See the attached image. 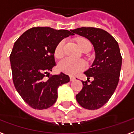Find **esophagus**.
Segmentation results:
<instances>
[{
  "label": "esophagus",
  "instance_id": "1",
  "mask_svg": "<svg viewBox=\"0 0 134 134\" xmlns=\"http://www.w3.org/2000/svg\"><path fill=\"white\" fill-rule=\"evenodd\" d=\"M70 81H74V80H75V77H74V76H70Z\"/></svg>",
  "mask_w": 134,
  "mask_h": 134
}]
</instances>
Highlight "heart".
I'll use <instances>...</instances> for the list:
<instances>
[{
  "label": "heart",
  "mask_w": 134,
  "mask_h": 134,
  "mask_svg": "<svg viewBox=\"0 0 134 134\" xmlns=\"http://www.w3.org/2000/svg\"><path fill=\"white\" fill-rule=\"evenodd\" d=\"M64 40H62L57 44L54 49V56L56 58H62L64 54ZM80 48L82 50L86 46H90V42L87 39H80L78 41ZM58 68L62 72L69 75H74L81 72L86 68V64L82 60H76L71 58H65L59 62Z\"/></svg>",
  "instance_id": "1"
}]
</instances>
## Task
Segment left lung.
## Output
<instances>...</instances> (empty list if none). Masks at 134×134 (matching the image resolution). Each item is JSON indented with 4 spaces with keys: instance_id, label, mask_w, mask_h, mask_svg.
Instances as JSON below:
<instances>
[{
    "instance_id": "obj_1",
    "label": "left lung",
    "mask_w": 134,
    "mask_h": 134,
    "mask_svg": "<svg viewBox=\"0 0 134 134\" xmlns=\"http://www.w3.org/2000/svg\"><path fill=\"white\" fill-rule=\"evenodd\" d=\"M71 31L73 35L89 39L96 52L92 67L85 72L87 81H82V89L76 95V100L85 109H99L111 98L119 81L122 57L118 42L106 31L98 28L81 27ZM90 77H93V81L89 80Z\"/></svg>"
}]
</instances>
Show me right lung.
Returning a JSON list of instances; mask_svg holds the SVG:
<instances>
[{
    "label": "right lung",
    "instance_id": "1",
    "mask_svg": "<svg viewBox=\"0 0 134 134\" xmlns=\"http://www.w3.org/2000/svg\"><path fill=\"white\" fill-rule=\"evenodd\" d=\"M70 35L73 34L68 30L38 26L25 31L14 43L10 54L13 84L22 99L34 109L53 105L58 97V87L70 82L64 73H48L56 65L57 44Z\"/></svg>",
    "mask_w": 134,
    "mask_h": 134
}]
</instances>
